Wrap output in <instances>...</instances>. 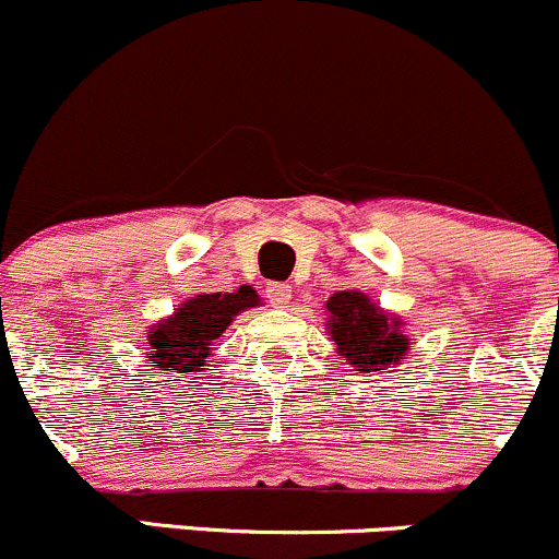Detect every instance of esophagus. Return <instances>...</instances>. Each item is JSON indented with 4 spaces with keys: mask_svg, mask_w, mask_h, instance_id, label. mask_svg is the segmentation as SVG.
I'll return each mask as SVG.
<instances>
[{
    "mask_svg": "<svg viewBox=\"0 0 559 559\" xmlns=\"http://www.w3.org/2000/svg\"><path fill=\"white\" fill-rule=\"evenodd\" d=\"M267 302L273 305V308H286V305L292 302V286L289 284H270L267 286Z\"/></svg>",
    "mask_w": 559,
    "mask_h": 559,
    "instance_id": "obj_1",
    "label": "esophagus"
}]
</instances>
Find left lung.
Segmentation results:
<instances>
[{
	"mask_svg": "<svg viewBox=\"0 0 559 559\" xmlns=\"http://www.w3.org/2000/svg\"><path fill=\"white\" fill-rule=\"evenodd\" d=\"M326 331L336 353L358 373L397 369L411 349L406 321L379 308L369 294L358 289L331 294L326 302Z\"/></svg>",
	"mask_w": 559,
	"mask_h": 559,
	"instance_id": "8db88e82",
	"label": "left lung"
}]
</instances>
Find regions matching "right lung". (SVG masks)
I'll list each match as a JSON object with an SVG mask.
<instances>
[{
    "label": "right lung",
    "mask_w": 559,
    "mask_h": 559,
    "mask_svg": "<svg viewBox=\"0 0 559 559\" xmlns=\"http://www.w3.org/2000/svg\"><path fill=\"white\" fill-rule=\"evenodd\" d=\"M262 299L251 286L236 292L193 294L175 312L148 329V360L156 373L201 371L212 345L243 310L260 308Z\"/></svg>",
    "instance_id": "obj_1"
}]
</instances>
